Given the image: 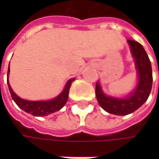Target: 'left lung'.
<instances>
[{
	"mask_svg": "<svg viewBox=\"0 0 159 159\" xmlns=\"http://www.w3.org/2000/svg\"><path fill=\"white\" fill-rule=\"evenodd\" d=\"M127 43L137 70L138 81L135 89L125 97L119 98L105 95L100 82H96L95 85V95L100 106L107 112L119 116L133 113L147 101L153 80L151 64L143 47L132 40H127Z\"/></svg>",
	"mask_w": 159,
	"mask_h": 159,
	"instance_id": "left-lung-1",
	"label": "left lung"
}]
</instances>
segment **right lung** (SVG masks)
I'll return each instance as SVG.
<instances>
[{
  "label": "right lung",
  "instance_id": "1",
  "mask_svg": "<svg viewBox=\"0 0 159 159\" xmlns=\"http://www.w3.org/2000/svg\"><path fill=\"white\" fill-rule=\"evenodd\" d=\"M9 70H8L7 83L9 86V92H10L12 99L14 100V102L16 103V105L20 109L25 111V112L34 115L35 117L47 116L48 114H51V113L56 112V111H58L59 110H61L65 105L66 102L68 100V95H69V90H70V86H71V82L75 80V79L69 80L67 83L65 84L64 90L57 97L53 98L51 100H48V101H28V100H25V99L20 98L18 95H16L15 92L12 90L9 82Z\"/></svg>",
  "mask_w": 159,
  "mask_h": 159
}]
</instances>
